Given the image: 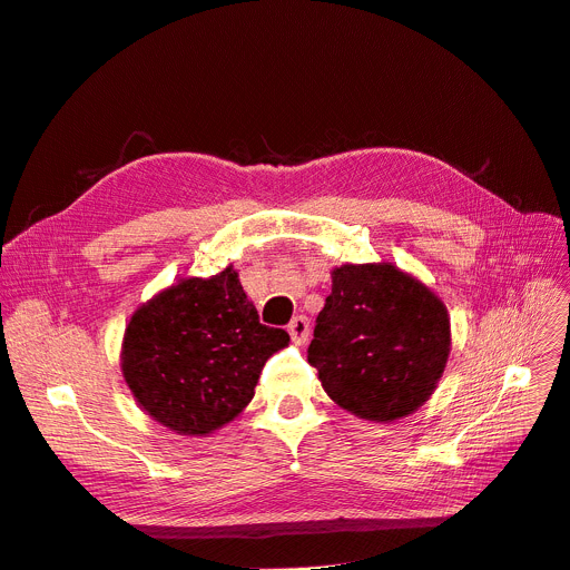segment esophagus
<instances>
[{
  "instance_id": "34e87169",
  "label": "esophagus",
  "mask_w": 570,
  "mask_h": 570,
  "mask_svg": "<svg viewBox=\"0 0 570 570\" xmlns=\"http://www.w3.org/2000/svg\"><path fill=\"white\" fill-rule=\"evenodd\" d=\"M287 333L295 344H304L308 340V333H312V327H308V318L306 316H295L287 325Z\"/></svg>"
}]
</instances>
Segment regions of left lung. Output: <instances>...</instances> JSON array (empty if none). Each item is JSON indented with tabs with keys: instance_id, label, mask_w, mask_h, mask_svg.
I'll use <instances>...</instances> for the list:
<instances>
[{
	"instance_id": "left-lung-1",
	"label": "left lung",
	"mask_w": 570,
	"mask_h": 570,
	"mask_svg": "<svg viewBox=\"0 0 570 570\" xmlns=\"http://www.w3.org/2000/svg\"><path fill=\"white\" fill-rule=\"evenodd\" d=\"M450 347V314L430 287L392 264H344L333 271L308 364L335 404L390 423L428 402Z\"/></svg>"
}]
</instances>
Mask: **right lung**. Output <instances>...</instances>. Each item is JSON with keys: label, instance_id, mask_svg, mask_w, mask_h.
<instances>
[{"label": "right lung", "instance_id": "1", "mask_svg": "<svg viewBox=\"0 0 570 570\" xmlns=\"http://www.w3.org/2000/svg\"><path fill=\"white\" fill-rule=\"evenodd\" d=\"M289 335L258 323L228 266L212 278H185L132 314L120 371L149 416L180 435H209L254 396L266 361Z\"/></svg>", "mask_w": 570, "mask_h": 570}]
</instances>
